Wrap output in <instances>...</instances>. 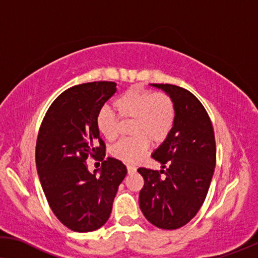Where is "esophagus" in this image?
<instances>
[{"mask_svg":"<svg viewBox=\"0 0 258 258\" xmlns=\"http://www.w3.org/2000/svg\"><path fill=\"white\" fill-rule=\"evenodd\" d=\"M137 170V168H136V166H132V165H127V172H128V174H132V173H134Z\"/></svg>","mask_w":258,"mask_h":258,"instance_id":"esophagus-1","label":"esophagus"}]
</instances>
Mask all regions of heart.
Segmentation results:
<instances>
[{
  "mask_svg": "<svg viewBox=\"0 0 258 258\" xmlns=\"http://www.w3.org/2000/svg\"><path fill=\"white\" fill-rule=\"evenodd\" d=\"M114 110L122 119L132 118V138L122 139L112 147L111 153L124 162H136L148 150V139L159 144L164 141L175 121V104L169 94L152 92L141 85H134L113 101ZM96 125L106 140L115 139L118 134V117L110 107L99 108Z\"/></svg>",
  "mask_w": 258,
  "mask_h": 258,
  "instance_id": "b5f03b06",
  "label": "heart"
}]
</instances>
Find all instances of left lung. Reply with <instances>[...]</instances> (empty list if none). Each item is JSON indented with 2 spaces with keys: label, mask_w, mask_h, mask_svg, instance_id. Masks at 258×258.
Instances as JSON below:
<instances>
[{
  "label": "left lung",
  "mask_w": 258,
  "mask_h": 258,
  "mask_svg": "<svg viewBox=\"0 0 258 258\" xmlns=\"http://www.w3.org/2000/svg\"><path fill=\"white\" fill-rule=\"evenodd\" d=\"M152 85L172 97L175 121L152 154L166 169H138L145 181L139 205L152 224L173 230L189 222L205 202L216 165L215 136L206 108L193 93L176 85Z\"/></svg>",
  "instance_id": "1"
}]
</instances>
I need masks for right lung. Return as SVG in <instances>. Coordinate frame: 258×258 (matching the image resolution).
I'll list each match as a JSON object with an SVG mask.
<instances>
[{
	"instance_id": "obj_1",
	"label": "right lung",
	"mask_w": 258,
	"mask_h": 258,
	"mask_svg": "<svg viewBox=\"0 0 258 258\" xmlns=\"http://www.w3.org/2000/svg\"><path fill=\"white\" fill-rule=\"evenodd\" d=\"M113 82L79 84L60 93L46 111L36 143V167L56 217L77 233L104 226L112 212L126 166L105 158L96 125L99 108L117 91ZM102 161L100 175L88 172L86 159Z\"/></svg>"
}]
</instances>
